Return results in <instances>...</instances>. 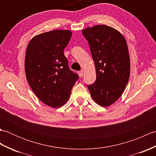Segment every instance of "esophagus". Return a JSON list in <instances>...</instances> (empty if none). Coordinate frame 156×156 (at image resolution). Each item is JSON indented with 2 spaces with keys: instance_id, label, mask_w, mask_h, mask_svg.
Returning a JSON list of instances; mask_svg holds the SVG:
<instances>
[{
  "instance_id": "obj_1",
  "label": "esophagus",
  "mask_w": 156,
  "mask_h": 156,
  "mask_svg": "<svg viewBox=\"0 0 156 156\" xmlns=\"http://www.w3.org/2000/svg\"><path fill=\"white\" fill-rule=\"evenodd\" d=\"M78 75H79V76H80V78H82V76H83V71L78 72Z\"/></svg>"
}]
</instances>
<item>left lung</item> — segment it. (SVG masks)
I'll list each match as a JSON object with an SVG mask.
<instances>
[{"mask_svg":"<svg viewBox=\"0 0 156 156\" xmlns=\"http://www.w3.org/2000/svg\"><path fill=\"white\" fill-rule=\"evenodd\" d=\"M94 62L97 79L87 85L93 100L108 107L121 97L130 75V58L123 36L107 25H96L82 31Z\"/></svg>","mask_w":156,"mask_h":156,"instance_id":"left-lung-1","label":"left lung"}]
</instances>
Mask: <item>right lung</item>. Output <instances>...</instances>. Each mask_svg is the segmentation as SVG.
<instances>
[{"label": "right lung", "instance_id": "1", "mask_svg": "<svg viewBox=\"0 0 156 156\" xmlns=\"http://www.w3.org/2000/svg\"><path fill=\"white\" fill-rule=\"evenodd\" d=\"M68 30H53L35 36L26 50L25 70L37 97L53 108L64 105L79 78L70 70L64 49L72 37Z\"/></svg>", "mask_w": 156, "mask_h": 156}]
</instances>
